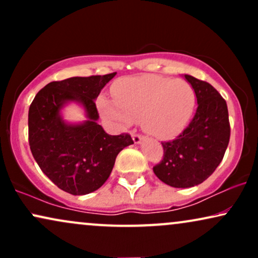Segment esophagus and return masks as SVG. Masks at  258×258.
Masks as SVG:
<instances>
[{"label": "esophagus", "instance_id": "34e87169", "mask_svg": "<svg viewBox=\"0 0 258 258\" xmlns=\"http://www.w3.org/2000/svg\"><path fill=\"white\" fill-rule=\"evenodd\" d=\"M143 136H141V135H137V133H133L132 135V139H133V142H135V144H139L141 143L142 141H143Z\"/></svg>", "mask_w": 258, "mask_h": 258}]
</instances>
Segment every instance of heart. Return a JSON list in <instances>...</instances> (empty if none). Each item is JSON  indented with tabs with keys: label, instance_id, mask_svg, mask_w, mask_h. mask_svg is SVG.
Wrapping results in <instances>:
<instances>
[{
	"label": "heart",
	"instance_id": "obj_1",
	"mask_svg": "<svg viewBox=\"0 0 258 258\" xmlns=\"http://www.w3.org/2000/svg\"><path fill=\"white\" fill-rule=\"evenodd\" d=\"M115 102L98 99V108L117 126L128 127L142 120L144 131L158 138H167L182 131L193 116L195 91L184 80L158 75L127 78L114 87Z\"/></svg>",
	"mask_w": 258,
	"mask_h": 258
}]
</instances>
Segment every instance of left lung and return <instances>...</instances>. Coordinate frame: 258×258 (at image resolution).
I'll list each match as a JSON object with an SVG mask.
<instances>
[{"label":"left lung","instance_id":"left-lung-1","mask_svg":"<svg viewBox=\"0 0 258 258\" xmlns=\"http://www.w3.org/2000/svg\"><path fill=\"white\" fill-rule=\"evenodd\" d=\"M184 78L195 91L197 112L178 137L162 142L164 158L153 167L155 176L173 188H190L209 178L221 164L230 137L226 100L209 82Z\"/></svg>","mask_w":258,"mask_h":258}]
</instances>
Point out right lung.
Instances as JSON below:
<instances>
[{
    "label": "right lung",
    "instance_id": "add662e5",
    "mask_svg": "<svg viewBox=\"0 0 258 258\" xmlns=\"http://www.w3.org/2000/svg\"><path fill=\"white\" fill-rule=\"evenodd\" d=\"M116 73L70 78L46 85L29 108V144L42 172L58 188L73 195H85L105 183L115 159L131 146V136L108 135L98 125L96 102L100 91ZM69 102L84 108L86 120L72 124L61 110Z\"/></svg>",
    "mask_w": 258,
    "mask_h": 258
}]
</instances>
